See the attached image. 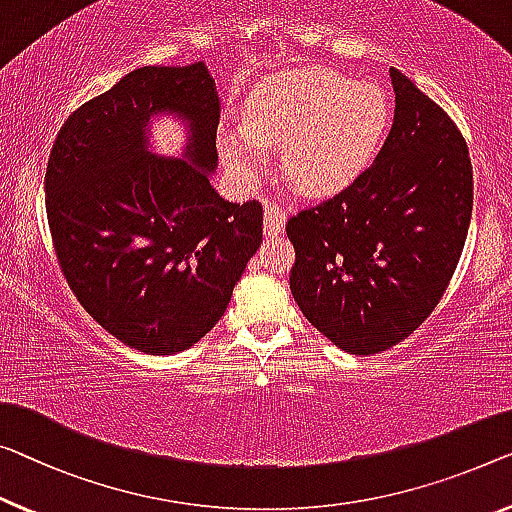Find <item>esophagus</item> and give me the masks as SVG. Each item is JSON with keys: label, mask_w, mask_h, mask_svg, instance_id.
Instances as JSON below:
<instances>
[{"label": "esophagus", "mask_w": 512, "mask_h": 512, "mask_svg": "<svg viewBox=\"0 0 512 512\" xmlns=\"http://www.w3.org/2000/svg\"><path fill=\"white\" fill-rule=\"evenodd\" d=\"M285 213H282L278 207H271L266 204L264 207V236H278L285 230Z\"/></svg>", "instance_id": "obj_1"}]
</instances>
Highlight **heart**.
I'll list each match as a JSON object with an SVG mask.
<instances>
[{"label": "heart", "mask_w": 512, "mask_h": 512, "mask_svg": "<svg viewBox=\"0 0 512 512\" xmlns=\"http://www.w3.org/2000/svg\"><path fill=\"white\" fill-rule=\"evenodd\" d=\"M391 124V103L375 82H354L322 66L287 68L259 80L243 124L220 131V154L241 186L269 167L282 144V170L315 195L335 193L368 170Z\"/></svg>", "instance_id": "1"}]
</instances>
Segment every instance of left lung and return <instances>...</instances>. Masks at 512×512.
<instances>
[{"label":"left lung","instance_id":"1","mask_svg":"<svg viewBox=\"0 0 512 512\" xmlns=\"http://www.w3.org/2000/svg\"><path fill=\"white\" fill-rule=\"evenodd\" d=\"M391 133L352 186L289 218V289L305 319L349 354H379L444 296L474 207L469 149L451 117L391 68Z\"/></svg>","mask_w":512,"mask_h":512}]
</instances>
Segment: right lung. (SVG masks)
<instances>
[{"instance_id": "1", "label": "right lung", "mask_w": 512, "mask_h": 512, "mask_svg": "<svg viewBox=\"0 0 512 512\" xmlns=\"http://www.w3.org/2000/svg\"><path fill=\"white\" fill-rule=\"evenodd\" d=\"M187 131L179 157L155 151L153 121ZM220 96L204 61L142 66L61 126L45 209L68 285L124 345L170 356L202 340L262 243V207L225 200Z\"/></svg>"}]
</instances>
